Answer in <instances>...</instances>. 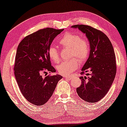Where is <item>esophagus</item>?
Masks as SVG:
<instances>
[{
    "label": "esophagus",
    "mask_w": 127,
    "mask_h": 127,
    "mask_svg": "<svg viewBox=\"0 0 127 127\" xmlns=\"http://www.w3.org/2000/svg\"><path fill=\"white\" fill-rule=\"evenodd\" d=\"M64 78H65L66 79H68V80H71L72 77L71 76H65L64 77Z\"/></svg>",
    "instance_id": "obj_1"
}]
</instances>
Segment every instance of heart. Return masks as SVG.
Returning a JSON list of instances; mask_svg holds the SVG:
<instances>
[{
    "instance_id": "heart-1",
    "label": "heart",
    "mask_w": 127,
    "mask_h": 127,
    "mask_svg": "<svg viewBox=\"0 0 127 127\" xmlns=\"http://www.w3.org/2000/svg\"><path fill=\"white\" fill-rule=\"evenodd\" d=\"M59 44L63 47L70 48L71 57L76 56L80 62H84L87 59L90 54V45L86 39L81 38L80 36L73 33H66L60 39ZM48 56L53 63H58L59 60V55L57 48L50 47L48 51ZM79 66V60L73 58L68 60L62 62L57 65L56 68L61 75H68L77 68Z\"/></svg>"
}]
</instances>
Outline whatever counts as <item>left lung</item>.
<instances>
[{
    "instance_id": "1",
    "label": "left lung",
    "mask_w": 127,
    "mask_h": 127,
    "mask_svg": "<svg viewBox=\"0 0 127 127\" xmlns=\"http://www.w3.org/2000/svg\"><path fill=\"white\" fill-rule=\"evenodd\" d=\"M72 27L77 28L86 33L90 45V56L80 74L89 71H91L92 74L88 78L80 77L82 84L76 88V92L84 101L95 103L104 97L114 80L116 73L114 50L108 37L100 30L83 24Z\"/></svg>"
}]
</instances>
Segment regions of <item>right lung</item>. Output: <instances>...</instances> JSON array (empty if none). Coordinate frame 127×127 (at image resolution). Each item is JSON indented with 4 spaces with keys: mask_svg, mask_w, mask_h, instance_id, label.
Wrapping results in <instances>:
<instances>
[{
    "mask_svg": "<svg viewBox=\"0 0 127 127\" xmlns=\"http://www.w3.org/2000/svg\"><path fill=\"white\" fill-rule=\"evenodd\" d=\"M52 28L40 30L27 36L19 44L15 57L14 73L20 91L26 100L42 105L51 97L59 75L44 77L41 73L55 72L48 56V49L55 37L63 31Z\"/></svg>",
    "mask_w": 127,
    "mask_h": 127,
    "instance_id": "right-lung-1",
    "label": "right lung"
}]
</instances>
